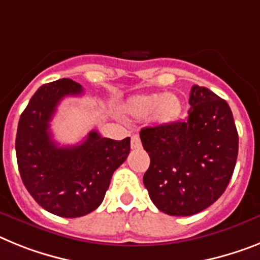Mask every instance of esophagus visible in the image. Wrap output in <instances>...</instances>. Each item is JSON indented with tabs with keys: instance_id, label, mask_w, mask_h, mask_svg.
I'll return each mask as SVG.
<instances>
[{
	"instance_id": "34e87169",
	"label": "esophagus",
	"mask_w": 260,
	"mask_h": 260,
	"mask_svg": "<svg viewBox=\"0 0 260 260\" xmlns=\"http://www.w3.org/2000/svg\"><path fill=\"white\" fill-rule=\"evenodd\" d=\"M141 139H139L138 135H133L132 137V148L133 150H137V148H141Z\"/></svg>"
}]
</instances>
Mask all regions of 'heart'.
Returning <instances> with one entry per match:
<instances>
[{
  "instance_id": "1",
  "label": "heart",
  "mask_w": 260,
  "mask_h": 260,
  "mask_svg": "<svg viewBox=\"0 0 260 260\" xmlns=\"http://www.w3.org/2000/svg\"><path fill=\"white\" fill-rule=\"evenodd\" d=\"M125 110L137 118H145L152 113V119L156 123L170 125L183 113V103L172 93H148L132 97L126 103Z\"/></svg>"
}]
</instances>
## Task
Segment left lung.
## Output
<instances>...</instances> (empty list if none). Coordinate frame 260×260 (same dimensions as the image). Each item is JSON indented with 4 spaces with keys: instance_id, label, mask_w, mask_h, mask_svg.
<instances>
[{
    "instance_id": "obj_1",
    "label": "left lung",
    "mask_w": 260,
    "mask_h": 260,
    "mask_svg": "<svg viewBox=\"0 0 260 260\" xmlns=\"http://www.w3.org/2000/svg\"><path fill=\"white\" fill-rule=\"evenodd\" d=\"M188 119L142 128L151 159L143 176L150 199L170 216H192L221 197L238 156L230 106L205 86L193 85Z\"/></svg>"
}]
</instances>
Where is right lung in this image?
Masks as SVG:
<instances>
[{
  "mask_svg": "<svg viewBox=\"0 0 260 260\" xmlns=\"http://www.w3.org/2000/svg\"><path fill=\"white\" fill-rule=\"evenodd\" d=\"M80 94L83 86L71 79L42 85L21 114L15 138L28 193L47 212L66 218L85 216L101 205L113 172L130 152V138H103L94 130L77 146L60 147L52 139L50 122L57 104Z\"/></svg>",
  "mask_w": 260,
  "mask_h": 260,
  "instance_id": "obj_1",
  "label": "right lung"
}]
</instances>
